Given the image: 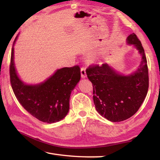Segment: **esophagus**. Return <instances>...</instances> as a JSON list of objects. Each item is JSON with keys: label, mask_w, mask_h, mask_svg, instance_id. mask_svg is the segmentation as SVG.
I'll use <instances>...</instances> for the list:
<instances>
[{"label": "esophagus", "mask_w": 160, "mask_h": 160, "mask_svg": "<svg viewBox=\"0 0 160 160\" xmlns=\"http://www.w3.org/2000/svg\"><path fill=\"white\" fill-rule=\"evenodd\" d=\"M80 72H81V77L82 78H86V69L85 68H81L80 69Z\"/></svg>", "instance_id": "esophagus-1"}]
</instances>
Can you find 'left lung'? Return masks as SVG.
<instances>
[{"label": "left lung", "instance_id": "8db88e82", "mask_svg": "<svg viewBox=\"0 0 160 160\" xmlns=\"http://www.w3.org/2000/svg\"><path fill=\"white\" fill-rule=\"evenodd\" d=\"M126 44L138 51L141 61L135 71L124 75L107 63L86 70L93 85V100L100 115L112 122H119L131 117L139 109L147 95L149 78L147 59L141 42L132 33Z\"/></svg>", "mask_w": 160, "mask_h": 160}]
</instances>
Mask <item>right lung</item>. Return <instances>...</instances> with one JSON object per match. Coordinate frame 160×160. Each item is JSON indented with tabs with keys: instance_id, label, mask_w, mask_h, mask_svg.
I'll return each mask as SVG.
<instances>
[{
	"instance_id": "right-lung-1",
	"label": "right lung",
	"mask_w": 160,
	"mask_h": 160,
	"mask_svg": "<svg viewBox=\"0 0 160 160\" xmlns=\"http://www.w3.org/2000/svg\"><path fill=\"white\" fill-rule=\"evenodd\" d=\"M13 43L10 58V77L18 102L34 117L48 123L60 121L69 112L70 97L80 80L79 66L57 69L44 82L27 84L19 76L14 61Z\"/></svg>"
}]
</instances>
